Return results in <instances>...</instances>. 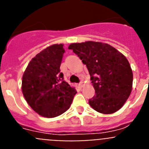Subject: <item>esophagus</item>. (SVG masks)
Returning a JSON list of instances; mask_svg holds the SVG:
<instances>
[{
    "label": "esophagus",
    "mask_w": 149,
    "mask_h": 149,
    "mask_svg": "<svg viewBox=\"0 0 149 149\" xmlns=\"http://www.w3.org/2000/svg\"><path fill=\"white\" fill-rule=\"evenodd\" d=\"M78 86H80V87H81V88H82L83 86H84V84H83L82 82H81V83H80V84H78Z\"/></svg>",
    "instance_id": "esophagus-1"
}]
</instances>
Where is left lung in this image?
Returning a JSON list of instances; mask_svg holds the SVG:
<instances>
[{
    "instance_id": "obj_1",
    "label": "left lung",
    "mask_w": 149,
    "mask_h": 149,
    "mask_svg": "<svg viewBox=\"0 0 149 149\" xmlns=\"http://www.w3.org/2000/svg\"><path fill=\"white\" fill-rule=\"evenodd\" d=\"M68 49L80 57L90 74L95 95L89 105L103 114L122 108L133 85L132 69L125 56L110 45L93 41L72 43Z\"/></svg>"
}]
</instances>
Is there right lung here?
<instances>
[{
    "label": "right lung",
    "instance_id": "add662e5",
    "mask_svg": "<svg viewBox=\"0 0 149 149\" xmlns=\"http://www.w3.org/2000/svg\"><path fill=\"white\" fill-rule=\"evenodd\" d=\"M65 50L55 44L30 60L22 77V89L30 107L39 115L54 118L65 113L77 93L63 81L60 65Z\"/></svg>",
    "mask_w": 149,
    "mask_h": 149
}]
</instances>
